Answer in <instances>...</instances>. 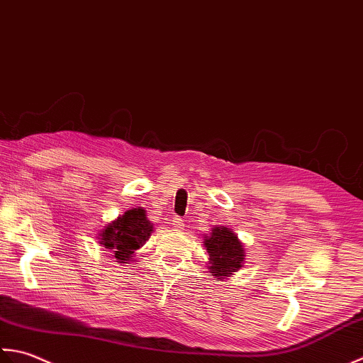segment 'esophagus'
<instances>
[{
  "mask_svg": "<svg viewBox=\"0 0 363 363\" xmlns=\"http://www.w3.org/2000/svg\"><path fill=\"white\" fill-rule=\"evenodd\" d=\"M171 223H172V225L177 227V228H183V227H184V220H183L180 216H174Z\"/></svg>",
  "mask_w": 363,
  "mask_h": 363,
  "instance_id": "1",
  "label": "esophagus"
}]
</instances>
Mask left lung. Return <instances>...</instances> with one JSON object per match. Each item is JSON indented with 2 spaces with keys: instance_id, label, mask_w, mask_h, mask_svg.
<instances>
[{
  "instance_id": "1",
  "label": "left lung",
  "mask_w": 363,
  "mask_h": 363,
  "mask_svg": "<svg viewBox=\"0 0 363 363\" xmlns=\"http://www.w3.org/2000/svg\"><path fill=\"white\" fill-rule=\"evenodd\" d=\"M205 247L210 257V272L216 279L232 276L242 268L244 249L230 228L214 227L210 236H205Z\"/></svg>"
}]
</instances>
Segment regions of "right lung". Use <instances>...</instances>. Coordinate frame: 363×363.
<instances>
[{
	"mask_svg": "<svg viewBox=\"0 0 363 363\" xmlns=\"http://www.w3.org/2000/svg\"><path fill=\"white\" fill-rule=\"evenodd\" d=\"M152 232L153 227L150 220H147L143 208L128 210L117 218L114 223L108 224L106 228H103L100 233V244L113 250L117 260L125 263L149 240Z\"/></svg>",
	"mask_w": 363,
	"mask_h": 363,
	"instance_id": "obj_1",
	"label": "right lung"
}]
</instances>
